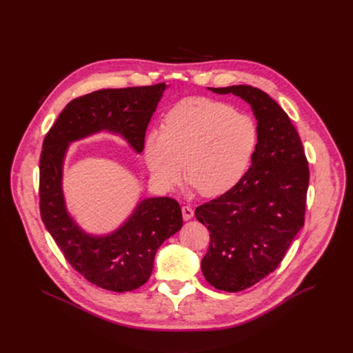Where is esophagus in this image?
<instances>
[{"instance_id":"obj_1","label":"esophagus","mask_w":353,"mask_h":353,"mask_svg":"<svg viewBox=\"0 0 353 353\" xmlns=\"http://www.w3.org/2000/svg\"><path fill=\"white\" fill-rule=\"evenodd\" d=\"M181 214H183V219L184 221H190L194 216V211L190 207H183L181 208Z\"/></svg>"}]
</instances>
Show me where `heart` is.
Here are the masks:
<instances>
[{"label": "heart", "mask_w": 353, "mask_h": 353, "mask_svg": "<svg viewBox=\"0 0 353 353\" xmlns=\"http://www.w3.org/2000/svg\"><path fill=\"white\" fill-rule=\"evenodd\" d=\"M256 145L257 127L248 116L212 100L192 97L168 113L163 131L146 132L143 155L159 187H176L185 162L187 176L199 194L218 196L240 180Z\"/></svg>", "instance_id": "heart-1"}]
</instances>
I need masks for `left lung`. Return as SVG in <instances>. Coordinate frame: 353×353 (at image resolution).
<instances>
[{"label": "left lung", "mask_w": 353, "mask_h": 353, "mask_svg": "<svg viewBox=\"0 0 353 353\" xmlns=\"http://www.w3.org/2000/svg\"><path fill=\"white\" fill-rule=\"evenodd\" d=\"M208 89L241 97L257 120L251 168L234 187L195 210L211 233L201 261L207 282L240 292L276 270L303 228L309 166L296 128L270 94L250 85Z\"/></svg>", "instance_id": "1"}]
</instances>
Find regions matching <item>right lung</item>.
<instances>
[{
  "label": "right lung",
  "instance_id": "obj_1",
  "mask_svg": "<svg viewBox=\"0 0 353 353\" xmlns=\"http://www.w3.org/2000/svg\"><path fill=\"white\" fill-rule=\"evenodd\" d=\"M168 85L100 89L74 99L47 132L40 155V215L70 265L93 285L113 292L142 286L152 274L161 244L183 226L170 196L139 201L127 221L109 234H89L70 215L63 165L70 143L108 131L141 154L145 131Z\"/></svg>",
  "mask_w": 353,
  "mask_h": 353
}]
</instances>
